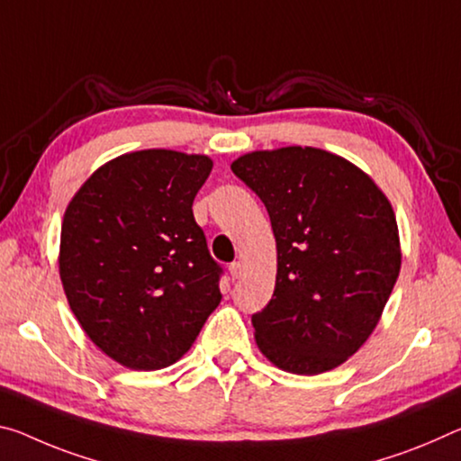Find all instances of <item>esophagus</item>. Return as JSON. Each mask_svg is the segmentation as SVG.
<instances>
[{"label":"esophagus","instance_id":"1","mask_svg":"<svg viewBox=\"0 0 461 461\" xmlns=\"http://www.w3.org/2000/svg\"><path fill=\"white\" fill-rule=\"evenodd\" d=\"M242 270H244L242 262H231V265H230V275H231V279H233V281L240 279V276H242Z\"/></svg>","mask_w":461,"mask_h":461}]
</instances>
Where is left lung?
<instances>
[{
  "label": "left lung",
  "instance_id": "1",
  "mask_svg": "<svg viewBox=\"0 0 461 461\" xmlns=\"http://www.w3.org/2000/svg\"><path fill=\"white\" fill-rule=\"evenodd\" d=\"M276 240L273 299L252 316L262 355L297 375L345 363L377 326L400 273L398 223L367 174L316 148L252 151L231 164Z\"/></svg>",
  "mask_w": 461,
  "mask_h": 461
}]
</instances>
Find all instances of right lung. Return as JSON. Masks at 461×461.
<instances>
[{
    "label": "right lung",
    "mask_w": 461,
    "mask_h": 461,
    "mask_svg": "<svg viewBox=\"0 0 461 461\" xmlns=\"http://www.w3.org/2000/svg\"><path fill=\"white\" fill-rule=\"evenodd\" d=\"M207 156L125 153L92 174L61 225L69 308L102 353L129 369H162L193 347L221 294L193 201Z\"/></svg>",
    "instance_id": "1"
}]
</instances>
